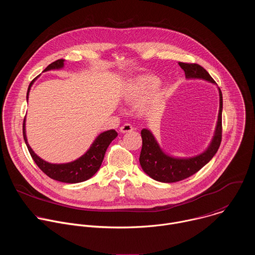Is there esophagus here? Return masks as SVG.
<instances>
[{
	"mask_svg": "<svg viewBox=\"0 0 255 255\" xmlns=\"http://www.w3.org/2000/svg\"><path fill=\"white\" fill-rule=\"evenodd\" d=\"M133 130V127L131 124H128V123H125L124 125L121 126L120 128V132L121 133H126V132H131Z\"/></svg>",
	"mask_w": 255,
	"mask_h": 255,
	"instance_id": "1",
	"label": "esophagus"
}]
</instances>
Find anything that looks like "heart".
Masks as SVG:
<instances>
[{"mask_svg":"<svg viewBox=\"0 0 255 255\" xmlns=\"http://www.w3.org/2000/svg\"><path fill=\"white\" fill-rule=\"evenodd\" d=\"M159 80L153 76H139L128 82L123 92V99L131 106L146 101L159 87Z\"/></svg>","mask_w":255,"mask_h":255,"instance_id":"obj_1","label":"heart"}]
</instances>
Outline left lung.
<instances>
[{"label": "left lung", "mask_w": 255, "mask_h": 255, "mask_svg": "<svg viewBox=\"0 0 255 255\" xmlns=\"http://www.w3.org/2000/svg\"><path fill=\"white\" fill-rule=\"evenodd\" d=\"M178 64L184 69L188 80L200 79L216 85L209 72L201 65L185 62H178ZM218 91H219L220 105L214 136L207 149L202 153L192 157H175L169 155L159 146L156 138L150 130L146 128L141 130L142 148L139 161L145 173L161 183H175V181L183 180L193 175L213 158L219 149L222 139L223 97L219 88H218Z\"/></svg>", "instance_id": "8db88e82"}]
</instances>
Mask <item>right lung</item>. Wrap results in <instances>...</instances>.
Instances as JSON below:
<instances>
[{
	"label": "right lung",
	"instance_id": "add662e5",
	"mask_svg": "<svg viewBox=\"0 0 255 255\" xmlns=\"http://www.w3.org/2000/svg\"><path fill=\"white\" fill-rule=\"evenodd\" d=\"M63 66H64V60L58 59L50 63L43 71L60 69ZM37 78H35L29 85L27 97H26L27 101L29 98V92L31 90V87ZM25 122H26V119H24V122H23V137L27 145V148L33 160L35 161V163L37 164L38 167L50 178L61 181V183H67V184H78L91 178L101 167V164L103 162L108 146L118 136V133L114 129L105 131L97 136V138L94 140V142L92 143L90 148L86 151V153H84L78 159L70 162H66V163H50L48 161H45L41 157H39L30 147V145L28 144L27 136H26Z\"/></svg>",
	"mask_w": 255,
	"mask_h": 255
}]
</instances>
